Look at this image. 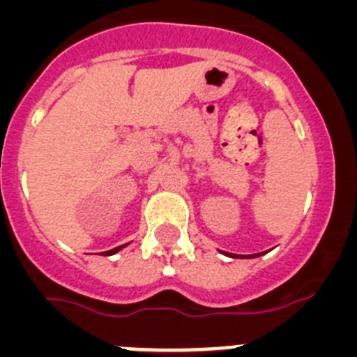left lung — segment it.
<instances>
[{"label": "left lung", "instance_id": "8db88e82", "mask_svg": "<svg viewBox=\"0 0 357 357\" xmlns=\"http://www.w3.org/2000/svg\"><path fill=\"white\" fill-rule=\"evenodd\" d=\"M227 255H232V254H227ZM255 255H259V254H255ZM232 257H236V255H232ZM248 257H254V255H248Z\"/></svg>", "mask_w": 357, "mask_h": 357}]
</instances>
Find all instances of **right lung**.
Listing matches in <instances>:
<instances>
[{
  "label": "right lung",
  "instance_id": "obj_1",
  "mask_svg": "<svg viewBox=\"0 0 357 357\" xmlns=\"http://www.w3.org/2000/svg\"><path fill=\"white\" fill-rule=\"evenodd\" d=\"M123 248V245L121 247H116V248H112V250H107V252H103V255H112V254H116V252H119Z\"/></svg>",
  "mask_w": 357,
  "mask_h": 357
}]
</instances>
